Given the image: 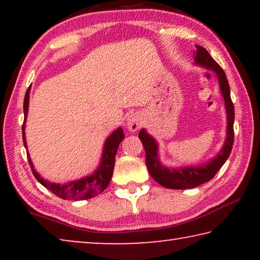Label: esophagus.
I'll return each instance as SVG.
<instances>
[{
	"instance_id": "esophagus-1",
	"label": "esophagus",
	"mask_w": 260,
	"mask_h": 260,
	"mask_svg": "<svg viewBox=\"0 0 260 260\" xmlns=\"http://www.w3.org/2000/svg\"><path fill=\"white\" fill-rule=\"evenodd\" d=\"M141 125H142V119L139 116L138 113H132L127 118L126 126L131 132H136L141 128Z\"/></svg>"
}]
</instances>
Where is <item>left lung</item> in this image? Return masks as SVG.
I'll list each match as a JSON object with an SVG mask.
<instances>
[{"mask_svg": "<svg viewBox=\"0 0 260 260\" xmlns=\"http://www.w3.org/2000/svg\"><path fill=\"white\" fill-rule=\"evenodd\" d=\"M195 63L204 67L215 73L218 78L220 91H221L227 112V136L223 147L220 152L210 161L199 166H186L178 169H169L161 164L158 158V143L147 131L142 128L139 138L146 150V164L152 179L162 187L170 189H190L200 184L210 181L218 172L227 158L230 157L233 142H234V104L231 99V89L223 70L219 67L217 61L210 56L208 50L201 46H196Z\"/></svg>", "mask_w": 260, "mask_h": 260, "instance_id": "1", "label": "left lung"}]
</instances>
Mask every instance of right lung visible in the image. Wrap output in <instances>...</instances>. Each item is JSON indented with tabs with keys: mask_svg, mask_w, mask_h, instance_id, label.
<instances>
[{
	"mask_svg": "<svg viewBox=\"0 0 260 260\" xmlns=\"http://www.w3.org/2000/svg\"><path fill=\"white\" fill-rule=\"evenodd\" d=\"M29 89L26 90L25 99H24V124H23V140H24V146H26V139H25V122L26 117H27L28 111V101H29ZM124 131L121 127L117 128L113 133L109 136L105 141L104 147H103V153L102 158H101L100 166L98 170L93 172V174L88 175L82 179L73 180L68 183H55L50 182L48 180L43 179L37 171L34 170V165L27 151V158L28 162L32 169V172L34 174L35 179L40 182L42 186H45L48 190H50L52 193H55L56 196L60 197L63 200H74V201H81V200H89L91 197H94L99 193L102 192L105 188L109 186L110 180L112 178L113 174V167H114V160H116V155L118 147L122 140H124Z\"/></svg>",
	"mask_w": 260,
	"mask_h": 260,
	"instance_id": "1",
	"label": "right lung"
}]
</instances>
